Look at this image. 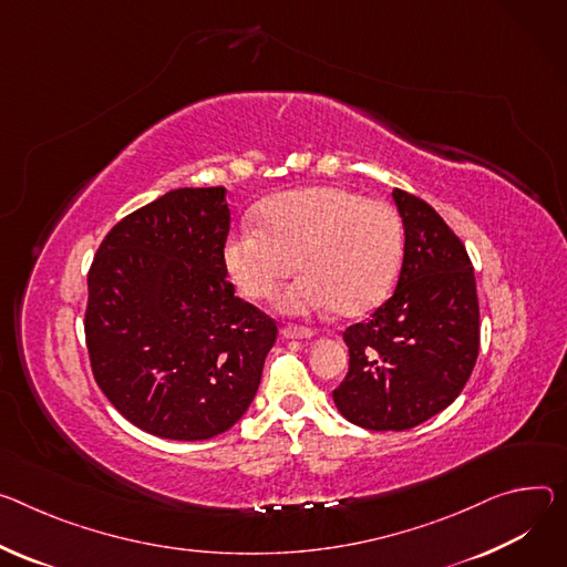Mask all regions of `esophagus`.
<instances>
[{
	"mask_svg": "<svg viewBox=\"0 0 567 567\" xmlns=\"http://www.w3.org/2000/svg\"><path fill=\"white\" fill-rule=\"evenodd\" d=\"M282 337L285 339H312L315 330L310 328H298V326H285L282 328Z\"/></svg>",
	"mask_w": 567,
	"mask_h": 567,
	"instance_id": "34e87169",
	"label": "esophagus"
}]
</instances>
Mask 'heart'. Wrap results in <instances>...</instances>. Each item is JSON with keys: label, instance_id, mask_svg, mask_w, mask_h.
Masks as SVG:
<instances>
[{"label": "heart", "instance_id": "b5f03b06", "mask_svg": "<svg viewBox=\"0 0 567 567\" xmlns=\"http://www.w3.org/2000/svg\"><path fill=\"white\" fill-rule=\"evenodd\" d=\"M260 226L244 224L224 246V265L248 298H278L285 315H364L391 291L402 262V224L389 203L346 187H305L269 198Z\"/></svg>", "mask_w": 567, "mask_h": 567}]
</instances>
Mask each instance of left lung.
I'll use <instances>...</instances> for the list:
<instances>
[{
	"instance_id": "left-lung-1",
	"label": "left lung",
	"mask_w": 567,
	"mask_h": 567,
	"mask_svg": "<svg viewBox=\"0 0 567 567\" xmlns=\"http://www.w3.org/2000/svg\"><path fill=\"white\" fill-rule=\"evenodd\" d=\"M404 257L393 296L346 328L350 367L332 391L341 416L375 432L411 430L450 406L480 352L471 257L423 198L393 189Z\"/></svg>"
}]
</instances>
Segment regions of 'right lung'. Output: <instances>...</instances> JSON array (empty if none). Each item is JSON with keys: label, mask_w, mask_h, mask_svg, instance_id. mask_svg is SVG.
<instances>
[{"label": "right lung", "mask_w": 567, "mask_h": 567, "mask_svg": "<svg viewBox=\"0 0 567 567\" xmlns=\"http://www.w3.org/2000/svg\"><path fill=\"white\" fill-rule=\"evenodd\" d=\"M226 187H181L124 217L87 274L85 343L99 389L135 427L172 441L230 430L278 328L235 296Z\"/></svg>", "instance_id": "1"}]
</instances>
